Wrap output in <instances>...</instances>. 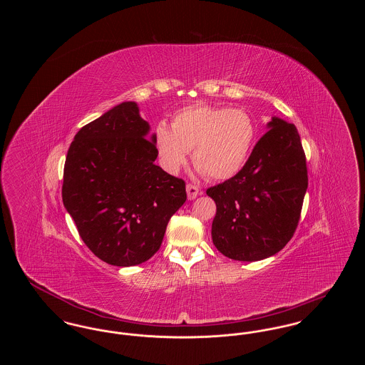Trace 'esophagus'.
Instances as JSON below:
<instances>
[{"instance_id": "1", "label": "esophagus", "mask_w": 365, "mask_h": 365, "mask_svg": "<svg viewBox=\"0 0 365 365\" xmlns=\"http://www.w3.org/2000/svg\"><path fill=\"white\" fill-rule=\"evenodd\" d=\"M186 191H187V198L189 200H194L201 194V190L195 185H191V183L186 186Z\"/></svg>"}]
</instances>
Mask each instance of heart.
<instances>
[{
	"instance_id": "b5f03b06",
	"label": "heart",
	"mask_w": 365,
	"mask_h": 365,
	"mask_svg": "<svg viewBox=\"0 0 365 365\" xmlns=\"http://www.w3.org/2000/svg\"><path fill=\"white\" fill-rule=\"evenodd\" d=\"M256 135V122L246 110L200 103L179 109L171 128L167 123H157L153 142L165 173L178 174L192 150L200 173L225 180L242 170Z\"/></svg>"
}]
</instances>
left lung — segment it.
<instances>
[{
  "instance_id": "8db88e82",
  "label": "left lung",
  "mask_w": 365,
  "mask_h": 365,
  "mask_svg": "<svg viewBox=\"0 0 365 365\" xmlns=\"http://www.w3.org/2000/svg\"><path fill=\"white\" fill-rule=\"evenodd\" d=\"M307 189L299 134L294 124L272 118L242 170L207 190L216 202L213 245L232 260L277 255L294 235Z\"/></svg>"
}]
</instances>
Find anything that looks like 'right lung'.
<instances>
[{
	"label": "right lung",
	"instance_id": "1",
	"mask_svg": "<svg viewBox=\"0 0 365 365\" xmlns=\"http://www.w3.org/2000/svg\"><path fill=\"white\" fill-rule=\"evenodd\" d=\"M149 130L137 103H122L83 125L66 158L64 207L87 247L110 265L149 260L187 198L185 180L155 164Z\"/></svg>",
	"mask_w": 365,
	"mask_h": 365
}]
</instances>
